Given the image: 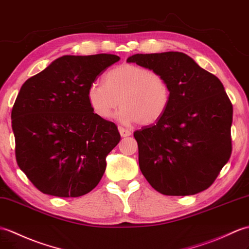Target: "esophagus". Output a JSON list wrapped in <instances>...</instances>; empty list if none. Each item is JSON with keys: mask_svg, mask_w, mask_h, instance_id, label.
Wrapping results in <instances>:
<instances>
[{"mask_svg": "<svg viewBox=\"0 0 249 249\" xmlns=\"http://www.w3.org/2000/svg\"><path fill=\"white\" fill-rule=\"evenodd\" d=\"M119 131L122 137H129L131 135V131L127 128H124L122 126H119Z\"/></svg>", "mask_w": 249, "mask_h": 249, "instance_id": "34e87169", "label": "esophagus"}]
</instances>
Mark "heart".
Wrapping results in <instances>:
<instances>
[{
  "mask_svg": "<svg viewBox=\"0 0 249 249\" xmlns=\"http://www.w3.org/2000/svg\"><path fill=\"white\" fill-rule=\"evenodd\" d=\"M87 100L102 119L110 118L122 105L118 118L123 123L152 125L163 117L171 100L169 82L162 74L134 63H122L108 71L104 83H92Z\"/></svg>",
  "mask_w": 249,
  "mask_h": 249,
  "instance_id": "obj_1",
  "label": "heart"
}]
</instances>
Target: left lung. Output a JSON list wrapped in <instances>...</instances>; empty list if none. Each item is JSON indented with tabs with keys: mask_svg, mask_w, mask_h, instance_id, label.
<instances>
[{
	"mask_svg": "<svg viewBox=\"0 0 249 249\" xmlns=\"http://www.w3.org/2000/svg\"><path fill=\"white\" fill-rule=\"evenodd\" d=\"M127 62L161 73L171 89L163 117L134 132L142 174L164 195L208 189L231 155L232 104L221 80L181 52L136 54Z\"/></svg>",
	"mask_w": 249,
	"mask_h": 249,
	"instance_id": "1",
	"label": "left lung"
}]
</instances>
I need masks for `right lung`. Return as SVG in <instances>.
<instances>
[{"mask_svg": "<svg viewBox=\"0 0 249 249\" xmlns=\"http://www.w3.org/2000/svg\"><path fill=\"white\" fill-rule=\"evenodd\" d=\"M119 60L112 54L66 55L21 87L11 111L16 158L42 193L78 197L100 182L121 136L92 110L87 90Z\"/></svg>", "mask_w": 249, "mask_h": 249, "instance_id": "1", "label": "right lung"}]
</instances>
